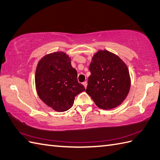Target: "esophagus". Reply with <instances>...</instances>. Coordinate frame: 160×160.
Returning <instances> with one entry per match:
<instances>
[{
	"instance_id": "1",
	"label": "esophagus",
	"mask_w": 160,
	"mask_h": 160,
	"mask_svg": "<svg viewBox=\"0 0 160 160\" xmlns=\"http://www.w3.org/2000/svg\"><path fill=\"white\" fill-rule=\"evenodd\" d=\"M87 84H88L87 81H84V82L83 83V86H84L85 88H86V87H87Z\"/></svg>"
}]
</instances>
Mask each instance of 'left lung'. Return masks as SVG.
Here are the masks:
<instances>
[{"instance_id":"1","label":"left lung","mask_w":160,"mask_h":160,"mask_svg":"<svg viewBox=\"0 0 160 160\" xmlns=\"http://www.w3.org/2000/svg\"><path fill=\"white\" fill-rule=\"evenodd\" d=\"M86 93L97 107L109 109L120 105L128 94L131 80L129 70L118 56L99 51L92 58Z\"/></svg>"}]
</instances>
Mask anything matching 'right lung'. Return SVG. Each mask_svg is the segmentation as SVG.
I'll return each mask as SVG.
<instances>
[{"instance_id":"1","label":"right lung","mask_w":160,"mask_h":160,"mask_svg":"<svg viewBox=\"0 0 160 160\" xmlns=\"http://www.w3.org/2000/svg\"><path fill=\"white\" fill-rule=\"evenodd\" d=\"M35 81L39 97L57 112L72 108L76 96L86 90L78 82L77 72L71 66L70 58L63 52L51 53L40 59Z\"/></svg>"}]
</instances>
